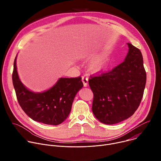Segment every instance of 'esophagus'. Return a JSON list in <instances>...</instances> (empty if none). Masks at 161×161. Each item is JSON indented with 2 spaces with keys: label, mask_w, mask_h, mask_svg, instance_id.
<instances>
[{
  "label": "esophagus",
  "mask_w": 161,
  "mask_h": 161,
  "mask_svg": "<svg viewBox=\"0 0 161 161\" xmlns=\"http://www.w3.org/2000/svg\"><path fill=\"white\" fill-rule=\"evenodd\" d=\"M82 81H83V86H84L85 87L87 86L88 83V78L87 77L83 76V78H82Z\"/></svg>",
  "instance_id": "esophagus-1"
}]
</instances>
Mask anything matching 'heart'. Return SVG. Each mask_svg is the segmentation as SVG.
<instances>
[{
  "mask_svg": "<svg viewBox=\"0 0 161 161\" xmlns=\"http://www.w3.org/2000/svg\"><path fill=\"white\" fill-rule=\"evenodd\" d=\"M108 62V56L103 53L96 57L89 65V70L93 74H98L105 70Z\"/></svg>",
  "mask_w": 161,
  "mask_h": 161,
  "instance_id": "1",
  "label": "heart"
}]
</instances>
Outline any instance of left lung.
Returning <instances> with one entry per match:
<instances>
[{"instance_id":"left-lung-1","label":"left lung","mask_w":161,"mask_h":161,"mask_svg":"<svg viewBox=\"0 0 161 161\" xmlns=\"http://www.w3.org/2000/svg\"><path fill=\"white\" fill-rule=\"evenodd\" d=\"M125 60L108 73L92 77L89 86L94 94L92 112L101 122L111 125L131 117L139 107L147 75L141 51L127 43Z\"/></svg>"}]
</instances>
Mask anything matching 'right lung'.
Returning a JSON list of instances; mask_svg holds the SVG:
<instances>
[{"label": "right lung", "mask_w": 161, "mask_h": 161, "mask_svg": "<svg viewBox=\"0 0 161 161\" xmlns=\"http://www.w3.org/2000/svg\"><path fill=\"white\" fill-rule=\"evenodd\" d=\"M12 79L18 102L24 112L34 121L53 125L60 124L67 118L75 96L83 86L80 76L60 78L49 90L34 92L23 85L19 78L16 56Z\"/></svg>", "instance_id": "1"}]
</instances>
